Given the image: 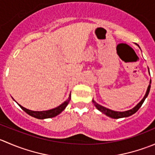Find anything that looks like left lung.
Returning a JSON list of instances; mask_svg holds the SVG:
<instances>
[{
    "instance_id": "obj_1",
    "label": "left lung",
    "mask_w": 155,
    "mask_h": 155,
    "mask_svg": "<svg viewBox=\"0 0 155 155\" xmlns=\"http://www.w3.org/2000/svg\"><path fill=\"white\" fill-rule=\"evenodd\" d=\"M148 71H149V70H148ZM151 80H150V84H151ZM150 84H149V85H148V89H147V91H146V93H145L144 97L143 98V100H142V101H140V102L139 103V104H137V105L135 107L133 108L132 109H130V110L124 111V112H117V111L111 110V109H107V108H106V107H103V106L100 105V104H97V103L95 102L94 100L92 101V102L94 103V106L96 107V108L98 109V110L101 111V112H103V113L105 114V115H107V116L110 117V118H126V117L130 116V115H132L133 114H134L135 112H137V111H138V109H140V107H141L142 105H143V104L144 103L145 98L148 97V93H149L150 87H151V85H150Z\"/></svg>"
}]
</instances>
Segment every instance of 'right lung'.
<instances>
[{
  "label": "right lung",
  "mask_w": 155,
  "mask_h": 155,
  "mask_svg": "<svg viewBox=\"0 0 155 155\" xmlns=\"http://www.w3.org/2000/svg\"><path fill=\"white\" fill-rule=\"evenodd\" d=\"M70 99H71V94H70V95H69L68 99L66 101H64L63 104H61L59 107L54 108V109H50V110L40 111V112H39V111L29 110V109H26V108L21 107L19 104H18V106H19L26 113H28L29 115H31V116L34 117V118H38V119H45V118H53V117H55L56 115H59L62 111L64 110L65 108H66L67 106L68 105Z\"/></svg>",
  "instance_id": "obj_1"
}]
</instances>
